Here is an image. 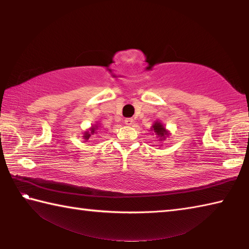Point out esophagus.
Segmentation results:
<instances>
[{"mask_svg":"<svg viewBox=\"0 0 249 249\" xmlns=\"http://www.w3.org/2000/svg\"><path fill=\"white\" fill-rule=\"evenodd\" d=\"M125 124L128 125V126L133 125L134 124V120L130 119V117H128V119H125Z\"/></svg>","mask_w":249,"mask_h":249,"instance_id":"obj_1","label":"esophagus"}]
</instances>
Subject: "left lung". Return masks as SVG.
<instances>
[{
	"mask_svg": "<svg viewBox=\"0 0 249 249\" xmlns=\"http://www.w3.org/2000/svg\"><path fill=\"white\" fill-rule=\"evenodd\" d=\"M150 129H151V132H153V134L156 135V137H157L160 142L165 141L167 137L170 136L169 130H168L165 127V125H163L161 122H159V121H155L153 123V126L150 127Z\"/></svg>",
	"mask_w": 249,
	"mask_h": 249,
	"instance_id": "obj_1",
	"label": "left lung"
}]
</instances>
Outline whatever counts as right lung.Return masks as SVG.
Segmentation results:
<instances>
[{
	"label": "right lung",
	"mask_w": 249,
	"mask_h": 249,
	"mask_svg": "<svg viewBox=\"0 0 249 249\" xmlns=\"http://www.w3.org/2000/svg\"><path fill=\"white\" fill-rule=\"evenodd\" d=\"M99 127H100L99 124H93L89 129H87L86 132H83V136H82L83 140L84 141H89V138L91 137V135L96 134V130H98Z\"/></svg>",
	"instance_id": "1"
}]
</instances>
